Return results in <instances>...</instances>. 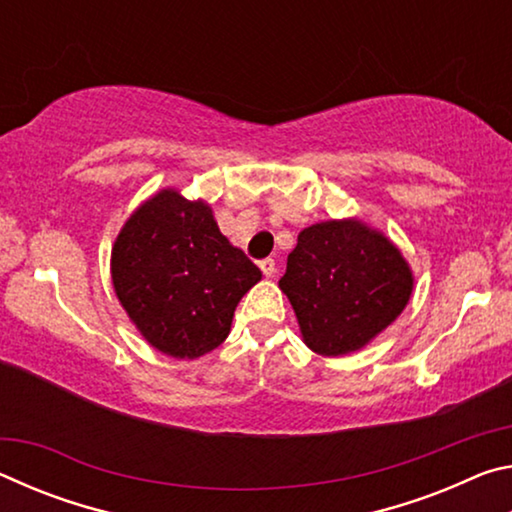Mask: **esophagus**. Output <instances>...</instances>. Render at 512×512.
I'll return each mask as SVG.
<instances>
[{"label": "esophagus", "mask_w": 512, "mask_h": 512, "mask_svg": "<svg viewBox=\"0 0 512 512\" xmlns=\"http://www.w3.org/2000/svg\"><path fill=\"white\" fill-rule=\"evenodd\" d=\"M259 268H262V273L266 275V277H273L275 275V259H262V262H259Z\"/></svg>", "instance_id": "34e87169"}]
</instances>
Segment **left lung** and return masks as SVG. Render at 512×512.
I'll list each match as a JSON object with an SVG mask.
<instances>
[{
  "label": "left lung",
  "instance_id": "obj_1",
  "mask_svg": "<svg viewBox=\"0 0 512 512\" xmlns=\"http://www.w3.org/2000/svg\"><path fill=\"white\" fill-rule=\"evenodd\" d=\"M413 282L402 250L352 216L300 232L280 289L296 311L307 348L343 357L395 323L409 305Z\"/></svg>",
  "mask_w": 512,
  "mask_h": 512
}]
</instances>
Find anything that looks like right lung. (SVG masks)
Wrapping results in <instances>:
<instances>
[{
	"instance_id": "add662e5",
	"label": "right lung",
	"mask_w": 512,
	"mask_h": 512,
	"mask_svg": "<svg viewBox=\"0 0 512 512\" xmlns=\"http://www.w3.org/2000/svg\"><path fill=\"white\" fill-rule=\"evenodd\" d=\"M112 287L146 343L198 359L228 339L262 271L221 235L210 203L167 187L137 207L112 244Z\"/></svg>"
}]
</instances>
